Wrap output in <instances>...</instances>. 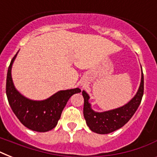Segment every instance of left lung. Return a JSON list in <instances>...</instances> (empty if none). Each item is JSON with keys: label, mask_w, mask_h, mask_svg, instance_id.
<instances>
[{"label": "left lung", "mask_w": 157, "mask_h": 157, "mask_svg": "<svg viewBox=\"0 0 157 157\" xmlns=\"http://www.w3.org/2000/svg\"><path fill=\"white\" fill-rule=\"evenodd\" d=\"M82 95L84 98V117L89 128L97 134H110L124 126L134 116L140 105L144 95L143 71L141 75V82L136 94L129 100V102L122 107L105 112H95L91 107V103L89 102L90 95L86 93V91H82Z\"/></svg>", "instance_id": "obj_1"}]
</instances>
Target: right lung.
Listing matches in <instances>:
<instances>
[{"label": "right lung", "mask_w": 157, "mask_h": 157, "mask_svg": "<svg viewBox=\"0 0 157 157\" xmlns=\"http://www.w3.org/2000/svg\"><path fill=\"white\" fill-rule=\"evenodd\" d=\"M18 53L11 60L7 71L6 95L10 106L21 123L28 129L36 132L51 130L58 124L70 97L81 90L79 88L59 90L44 100L26 98L17 90L11 76L12 66Z\"/></svg>", "instance_id": "obj_1"}]
</instances>
